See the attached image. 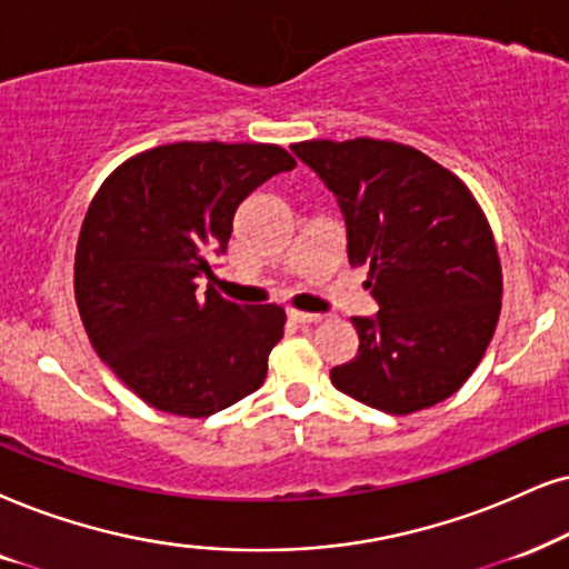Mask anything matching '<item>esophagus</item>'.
I'll return each instance as SVG.
<instances>
[{"mask_svg": "<svg viewBox=\"0 0 569 569\" xmlns=\"http://www.w3.org/2000/svg\"><path fill=\"white\" fill-rule=\"evenodd\" d=\"M289 320L291 322H301V326H309V322H320L322 315L301 312V309H289Z\"/></svg>", "mask_w": 569, "mask_h": 569, "instance_id": "esophagus-1", "label": "esophagus"}]
</instances>
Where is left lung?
<instances>
[{"label": "left lung", "mask_w": 569, "mask_h": 569, "mask_svg": "<svg viewBox=\"0 0 569 569\" xmlns=\"http://www.w3.org/2000/svg\"><path fill=\"white\" fill-rule=\"evenodd\" d=\"M293 152L338 197L351 268H368L376 318L330 370L338 391L388 415L449 399L476 372L501 312L493 231L462 178L399 141H299Z\"/></svg>", "instance_id": "obj_1"}]
</instances>
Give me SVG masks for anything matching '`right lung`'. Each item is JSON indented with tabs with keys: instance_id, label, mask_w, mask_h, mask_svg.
<instances>
[{
	"instance_id": "right-lung-1",
	"label": "right lung",
	"mask_w": 569,
	"mask_h": 569,
	"mask_svg": "<svg viewBox=\"0 0 569 569\" xmlns=\"http://www.w3.org/2000/svg\"><path fill=\"white\" fill-rule=\"evenodd\" d=\"M297 168L278 143L178 141L118 164L78 233L76 305L93 351L141 401L210 417L254 393L283 336L278 305L239 307L214 289L236 207L276 172Z\"/></svg>"
}]
</instances>
